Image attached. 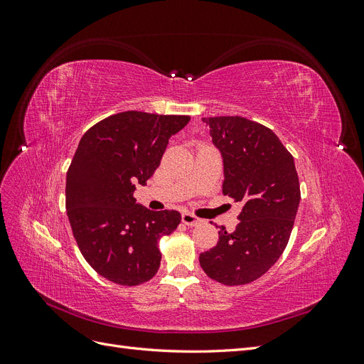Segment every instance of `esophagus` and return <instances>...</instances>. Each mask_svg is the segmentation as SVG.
<instances>
[{"instance_id": "34e87169", "label": "esophagus", "mask_w": 364, "mask_h": 364, "mask_svg": "<svg viewBox=\"0 0 364 364\" xmlns=\"http://www.w3.org/2000/svg\"><path fill=\"white\" fill-rule=\"evenodd\" d=\"M200 222H202V220L199 217H196V215H193L190 213H183L182 214V223L186 225V226H196V225H199Z\"/></svg>"}]
</instances>
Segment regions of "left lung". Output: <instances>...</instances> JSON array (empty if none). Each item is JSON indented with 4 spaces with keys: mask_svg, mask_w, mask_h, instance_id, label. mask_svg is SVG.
Masks as SVG:
<instances>
[{
    "mask_svg": "<svg viewBox=\"0 0 364 364\" xmlns=\"http://www.w3.org/2000/svg\"><path fill=\"white\" fill-rule=\"evenodd\" d=\"M223 158V194L243 205L232 234L220 226L217 245L199 261L209 278L243 285L262 277L289 243L301 202L290 151L273 130L243 117L202 118Z\"/></svg>",
    "mask_w": 364,
    "mask_h": 364,
    "instance_id": "8db88e82",
    "label": "left lung"
}]
</instances>
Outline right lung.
I'll return each instance as SVG.
<instances>
[{
	"instance_id": "right-lung-1",
	"label": "right lung",
	"mask_w": 364,
	"mask_h": 364,
	"mask_svg": "<svg viewBox=\"0 0 364 364\" xmlns=\"http://www.w3.org/2000/svg\"><path fill=\"white\" fill-rule=\"evenodd\" d=\"M186 115L119 112L82 136L67 173V214L82 255L103 278L139 285L155 277L158 241L181 223L178 211H150L136 203V185L159 167L168 139Z\"/></svg>"
}]
</instances>
